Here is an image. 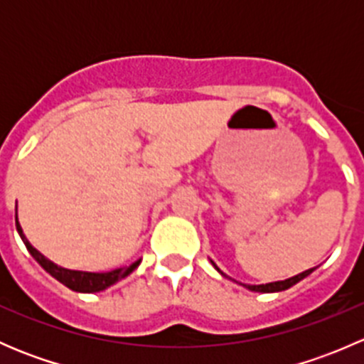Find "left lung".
Returning a JSON list of instances; mask_svg holds the SVG:
<instances>
[{
    "label": "left lung",
    "instance_id": "obj_1",
    "mask_svg": "<svg viewBox=\"0 0 364 364\" xmlns=\"http://www.w3.org/2000/svg\"><path fill=\"white\" fill-rule=\"evenodd\" d=\"M314 269L315 267H311V269L303 271V273L296 274V277L289 278V280H284V282H273V284H266V285H247V287L250 289V291H255V292H280V291H285V289L292 287V285H296L297 282L303 280L304 277H308V274H310Z\"/></svg>",
    "mask_w": 364,
    "mask_h": 364
}]
</instances>
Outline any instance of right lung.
Returning a JSON list of instances; mask_svg holds the SVG:
<instances>
[{
	"label": "right lung",
	"mask_w": 364,
	"mask_h": 364,
	"mask_svg": "<svg viewBox=\"0 0 364 364\" xmlns=\"http://www.w3.org/2000/svg\"><path fill=\"white\" fill-rule=\"evenodd\" d=\"M16 227H17V230H19L21 237H23L26 248H28V252L35 257L36 262H38L40 266L47 271V273L53 274L56 280H60L61 284L67 285L68 289H72V291H75V292L104 291V289L111 287L112 284L119 282L121 278L128 277V274H130L132 271L139 266V262H141V260H137V262L132 264L130 267H119V269L109 271V273H84V271H68V269H63V267H58L56 264L50 262L49 259H46L42 253H40L38 250H35V248L29 245V241L26 240V236L23 234V229H21L17 218H16Z\"/></svg>",
	"instance_id": "add662e5"
}]
</instances>
